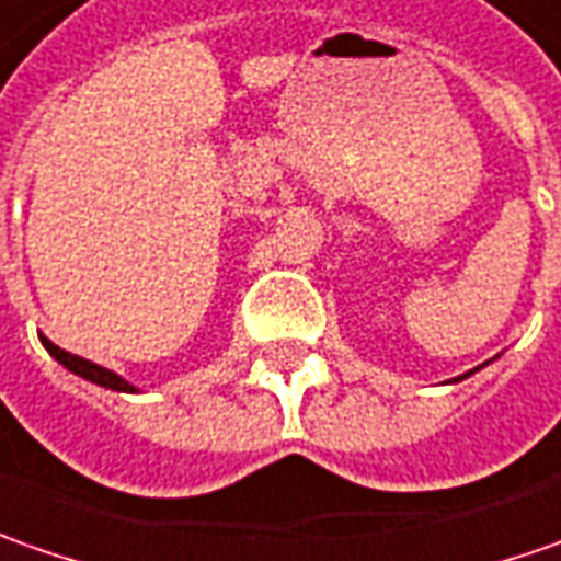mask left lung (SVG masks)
Masks as SVG:
<instances>
[{"label":"left lung","mask_w":561,"mask_h":561,"mask_svg":"<svg viewBox=\"0 0 561 561\" xmlns=\"http://www.w3.org/2000/svg\"><path fill=\"white\" fill-rule=\"evenodd\" d=\"M484 366H488V363H484ZM478 369H481V366H478ZM478 369H469V373H466V376H459V378H454V381H462V378H469V376H474V373H478Z\"/></svg>","instance_id":"obj_1"}]
</instances>
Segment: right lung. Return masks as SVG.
Returning <instances> with one entry per match:
<instances>
[{
	"mask_svg": "<svg viewBox=\"0 0 561 561\" xmlns=\"http://www.w3.org/2000/svg\"><path fill=\"white\" fill-rule=\"evenodd\" d=\"M39 341H43V347L49 351L51 357L58 359L68 373H73V376L87 378V381H92V385H99V388H107V391H121V394H139V388L133 385V381H126L124 376H117L114 369H105V366H99V363H92V359H83L77 357V354H70V351H61L58 344H51L46 335H39Z\"/></svg>",
	"mask_w": 561,
	"mask_h": 561,
	"instance_id": "right-lung-1",
	"label": "right lung"
}]
</instances>
